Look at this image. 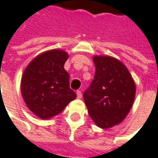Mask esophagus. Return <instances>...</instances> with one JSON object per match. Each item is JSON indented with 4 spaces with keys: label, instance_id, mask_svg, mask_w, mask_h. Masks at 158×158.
I'll return each instance as SVG.
<instances>
[{
    "label": "esophagus",
    "instance_id": "esophagus-1",
    "mask_svg": "<svg viewBox=\"0 0 158 158\" xmlns=\"http://www.w3.org/2000/svg\"><path fill=\"white\" fill-rule=\"evenodd\" d=\"M77 98H78L79 99L82 98V93H81V91H80V90H78V91H77Z\"/></svg>",
    "mask_w": 158,
    "mask_h": 158
}]
</instances>
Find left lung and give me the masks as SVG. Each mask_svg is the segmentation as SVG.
<instances>
[{
	"instance_id": "1",
	"label": "left lung",
	"mask_w": 158,
	"mask_h": 158,
	"mask_svg": "<svg viewBox=\"0 0 158 158\" xmlns=\"http://www.w3.org/2000/svg\"><path fill=\"white\" fill-rule=\"evenodd\" d=\"M96 71L83 98L88 112L100 128L121 123L133 106L136 83L127 68L111 56H94Z\"/></svg>"
}]
</instances>
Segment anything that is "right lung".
I'll return each instance as SVG.
<instances>
[{"label":"right lung","instance_id":"add662e5","mask_svg":"<svg viewBox=\"0 0 158 158\" xmlns=\"http://www.w3.org/2000/svg\"><path fill=\"white\" fill-rule=\"evenodd\" d=\"M68 59L64 50H47L36 56L24 69L22 98L28 108L41 119L57 116L77 97L69 88V75L64 69Z\"/></svg>","mask_w":158,"mask_h":158}]
</instances>
